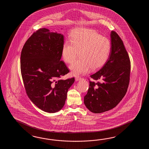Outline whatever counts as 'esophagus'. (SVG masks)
I'll list each match as a JSON object with an SVG mask.
<instances>
[{"label":"esophagus","instance_id":"1","mask_svg":"<svg viewBox=\"0 0 149 149\" xmlns=\"http://www.w3.org/2000/svg\"><path fill=\"white\" fill-rule=\"evenodd\" d=\"M81 77H76V78H75L76 81H78V80H81Z\"/></svg>","mask_w":149,"mask_h":149}]
</instances>
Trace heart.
<instances>
[{
	"instance_id": "heart-1",
	"label": "heart",
	"mask_w": 149,
	"mask_h": 149,
	"mask_svg": "<svg viewBox=\"0 0 149 149\" xmlns=\"http://www.w3.org/2000/svg\"><path fill=\"white\" fill-rule=\"evenodd\" d=\"M70 40L64 42L61 54L64 61L70 63L77 57L79 52L80 58L69 66L74 76L88 73L91 68L93 70L100 69L111 54L110 40L93 30L77 29L71 33Z\"/></svg>"
}]
</instances>
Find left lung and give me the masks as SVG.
Returning a JSON list of instances; mask_svg holds the SVG:
<instances>
[{
  "instance_id": "8db88e82",
  "label": "left lung",
  "mask_w": 149,
  "mask_h": 149,
  "mask_svg": "<svg viewBox=\"0 0 149 149\" xmlns=\"http://www.w3.org/2000/svg\"><path fill=\"white\" fill-rule=\"evenodd\" d=\"M112 49L106 63L91 76L89 87L84 97L86 107L94 113L116 107L127 91L130 80V61L123 41L117 32H111Z\"/></svg>"
}]
</instances>
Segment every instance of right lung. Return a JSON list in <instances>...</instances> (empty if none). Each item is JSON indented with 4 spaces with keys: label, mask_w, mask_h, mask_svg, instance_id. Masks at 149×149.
I'll use <instances>...</instances> for the list:
<instances>
[{
    "label": "right lung",
    "mask_w": 149,
    "mask_h": 149,
    "mask_svg": "<svg viewBox=\"0 0 149 149\" xmlns=\"http://www.w3.org/2000/svg\"><path fill=\"white\" fill-rule=\"evenodd\" d=\"M64 36L46 28L35 32L23 47L21 72L29 99L42 111L54 113L63 107L74 78L60 79L69 72L61 60Z\"/></svg>",
    "instance_id": "obj_1"
}]
</instances>
